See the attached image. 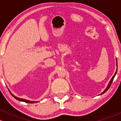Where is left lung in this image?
<instances>
[{
	"instance_id": "1",
	"label": "left lung",
	"mask_w": 121,
	"mask_h": 121,
	"mask_svg": "<svg viewBox=\"0 0 121 121\" xmlns=\"http://www.w3.org/2000/svg\"><path fill=\"white\" fill-rule=\"evenodd\" d=\"M117 66H118V64H117ZM117 73V70H116V72H115V74H114V75L113 77H112V78L111 79L110 81V82H109V83L108 84V86H107L106 89L105 90H104V92H102V93L101 94H99V95H102V94H104V93H106V92L108 90V89H109V88H110V86H111V85H112V81H113V80H114V77H115V75H116Z\"/></svg>"
}]
</instances>
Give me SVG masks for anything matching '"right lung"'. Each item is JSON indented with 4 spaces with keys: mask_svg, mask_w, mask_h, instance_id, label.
<instances>
[{
    "mask_svg": "<svg viewBox=\"0 0 121 121\" xmlns=\"http://www.w3.org/2000/svg\"><path fill=\"white\" fill-rule=\"evenodd\" d=\"M11 93V92H10ZM11 94L13 95V97L15 98L16 99L18 100V101H22V102H27V103H30V104H34V103H36L37 102H33V101H28V100H26V99H22V98H17V97H15V95H13L11 93Z\"/></svg>",
    "mask_w": 121,
    "mask_h": 121,
    "instance_id": "add662e5",
    "label": "right lung"
}]
</instances>
